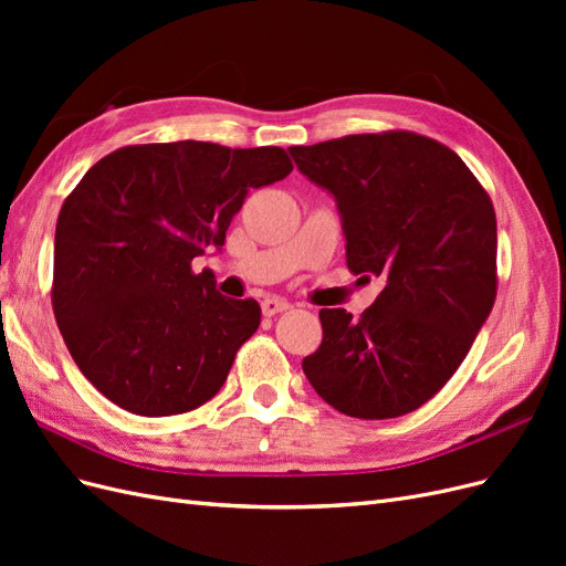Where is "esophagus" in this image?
<instances>
[{
  "label": "esophagus",
  "mask_w": 566,
  "mask_h": 566,
  "mask_svg": "<svg viewBox=\"0 0 566 566\" xmlns=\"http://www.w3.org/2000/svg\"><path fill=\"white\" fill-rule=\"evenodd\" d=\"M290 310V304L285 300H279V297H266L262 302V312L264 316H276V314H283Z\"/></svg>",
  "instance_id": "1"
}]
</instances>
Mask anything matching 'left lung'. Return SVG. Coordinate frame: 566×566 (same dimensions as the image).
I'll list each match as a JSON object with an SVG mask.
<instances>
[{
  "mask_svg": "<svg viewBox=\"0 0 566 566\" xmlns=\"http://www.w3.org/2000/svg\"><path fill=\"white\" fill-rule=\"evenodd\" d=\"M290 153L335 196L349 271L387 279L358 321L321 310L306 380L345 416H406L451 380L491 314L493 202L449 146L416 132L349 134Z\"/></svg>",
  "mask_w": 566,
  "mask_h": 566,
  "instance_id": "1",
  "label": "left lung"
}]
</instances>
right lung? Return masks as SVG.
<instances>
[{"label": "right lung", "instance_id": "right-lung-1", "mask_svg": "<svg viewBox=\"0 0 566 566\" xmlns=\"http://www.w3.org/2000/svg\"><path fill=\"white\" fill-rule=\"evenodd\" d=\"M293 172L279 146H125L65 198L51 304L77 368L106 399L146 418L188 413L227 382L260 328L254 300H229L193 256L224 245L252 188Z\"/></svg>", "mask_w": 566, "mask_h": 566}]
</instances>
